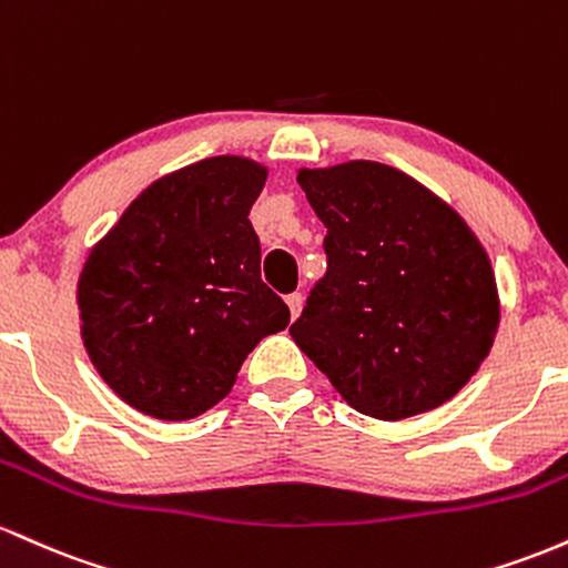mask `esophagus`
<instances>
[{"label":"esophagus","instance_id":"1","mask_svg":"<svg viewBox=\"0 0 568 568\" xmlns=\"http://www.w3.org/2000/svg\"><path fill=\"white\" fill-rule=\"evenodd\" d=\"M286 305H290L292 318H297V314L303 311V295H301V292H292V295H286Z\"/></svg>","mask_w":568,"mask_h":568}]
</instances>
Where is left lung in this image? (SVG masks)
<instances>
[{
    "label": "left lung",
    "instance_id": "1",
    "mask_svg": "<svg viewBox=\"0 0 568 568\" xmlns=\"http://www.w3.org/2000/svg\"><path fill=\"white\" fill-rule=\"evenodd\" d=\"M297 182L327 227V276L292 341L354 410L378 422L454 399L486 362L501 316L473 227L386 163L301 169Z\"/></svg>",
    "mask_w": 568,
    "mask_h": 568
}]
</instances>
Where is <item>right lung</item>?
<instances>
[{
	"label": "right lung",
	"mask_w": 568,
	"mask_h": 568,
	"mask_svg": "<svg viewBox=\"0 0 568 568\" xmlns=\"http://www.w3.org/2000/svg\"><path fill=\"white\" fill-rule=\"evenodd\" d=\"M267 169L216 155L171 171L129 203L78 278L82 346L106 386L158 422L227 397L290 308L260 278L250 212Z\"/></svg>",
	"instance_id": "right-lung-1"
}]
</instances>
